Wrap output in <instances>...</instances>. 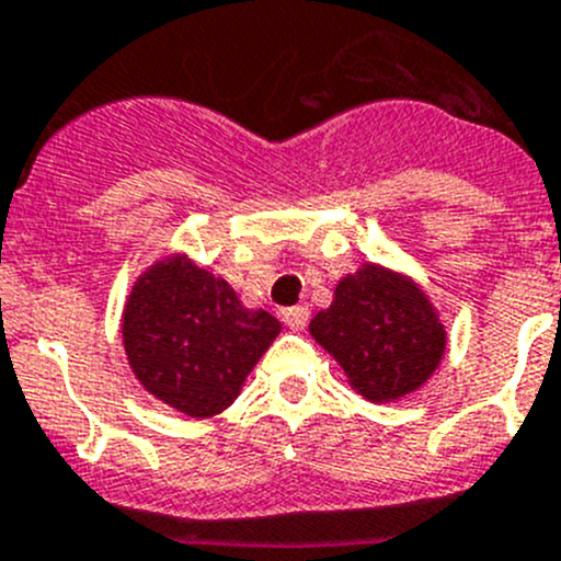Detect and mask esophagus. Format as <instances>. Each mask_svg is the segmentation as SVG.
<instances>
[{"mask_svg": "<svg viewBox=\"0 0 561 561\" xmlns=\"http://www.w3.org/2000/svg\"><path fill=\"white\" fill-rule=\"evenodd\" d=\"M308 317H311V313H308V306H295L284 311V322L289 324L291 330H306Z\"/></svg>", "mask_w": 561, "mask_h": 561, "instance_id": "esophagus-1", "label": "esophagus"}]
</instances>
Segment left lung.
I'll return each instance as SVG.
<instances>
[{"mask_svg": "<svg viewBox=\"0 0 561 561\" xmlns=\"http://www.w3.org/2000/svg\"><path fill=\"white\" fill-rule=\"evenodd\" d=\"M308 333L375 404L419 391L449 344L430 295L410 275L375 261L341 277L333 302L311 319Z\"/></svg>", "mask_w": 561, "mask_h": 561, "instance_id": "1", "label": "left lung"}]
</instances>
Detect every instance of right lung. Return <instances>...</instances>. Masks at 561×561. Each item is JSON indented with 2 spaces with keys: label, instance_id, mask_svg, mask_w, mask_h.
Wrapping results in <instances>:
<instances>
[{
  "label": "right lung",
  "instance_id": "1",
  "mask_svg": "<svg viewBox=\"0 0 561 561\" xmlns=\"http://www.w3.org/2000/svg\"><path fill=\"white\" fill-rule=\"evenodd\" d=\"M121 335L153 399L190 419H211L239 397L280 322L242 306L228 280L186 253H168L126 295Z\"/></svg>",
  "mask_w": 561,
  "mask_h": 561
}]
</instances>
